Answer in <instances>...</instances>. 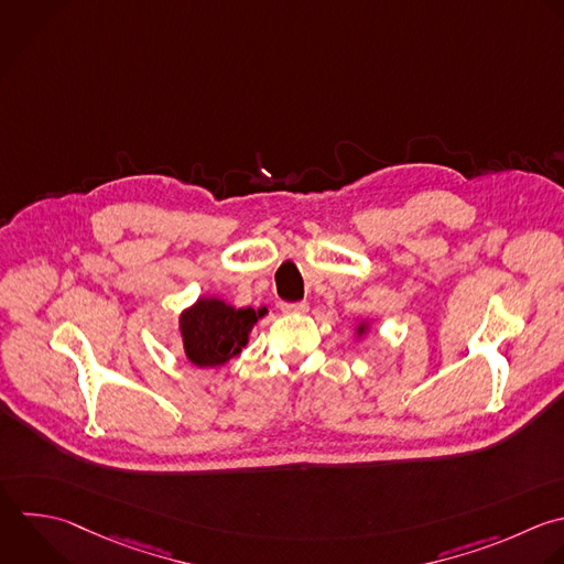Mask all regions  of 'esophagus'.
Listing matches in <instances>:
<instances>
[{
  "label": "esophagus",
  "instance_id": "obj_1",
  "mask_svg": "<svg viewBox=\"0 0 564 564\" xmlns=\"http://www.w3.org/2000/svg\"><path fill=\"white\" fill-rule=\"evenodd\" d=\"M280 308H282V313H306L308 304L306 302H282Z\"/></svg>",
  "mask_w": 564,
  "mask_h": 564
}]
</instances>
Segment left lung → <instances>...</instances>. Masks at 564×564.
<instances>
[{
	"label": "left lung",
	"instance_id": "left-lung-1",
	"mask_svg": "<svg viewBox=\"0 0 564 564\" xmlns=\"http://www.w3.org/2000/svg\"><path fill=\"white\" fill-rule=\"evenodd\" d=\"M361 333H364V326H359V335H361Z\"/></svg>",
	"mask_w": 564,
	"mask_h": 564
}]
</instances>
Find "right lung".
Here are the masks:
<instances>
[{"label":"right lung","instance_id":"right-lung-1","mask_svg":"<svg viewBox=\"0 0 564 564\" xmlns=\"http://www.w3.org/2000/svg\"><path fill=\"white\" fill-rule=\"evenodd\" d=\"M264 315L251 306L234 308L220 300H198L181 315L185 352L192 364L223 366L247 346L249 330Z\"/></svg>","mask_w":564,"mask_h":564}]
</instances>
